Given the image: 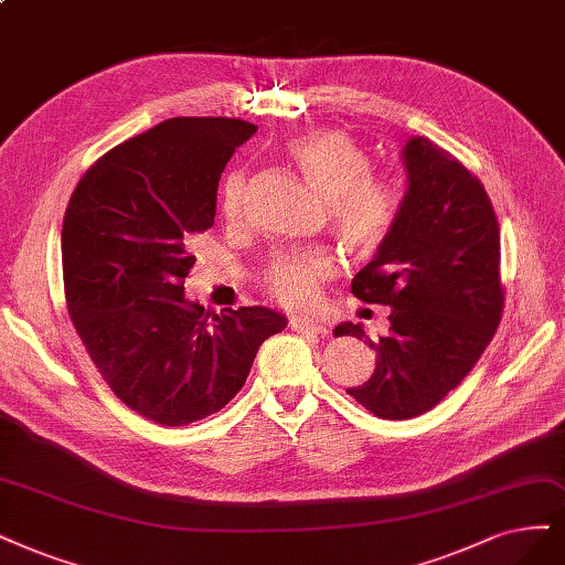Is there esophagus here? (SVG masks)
I'll use <instances>...</instances> for the list:
<instances>
[{
  "instance_id": "1",
  "label": "esophagus",
  "mask_w": 565,
  "mask_h": 565,
  "mask_svg": "<svg viewBox=\"0 0 565 565\" xmlns=\"http://www.w3.org/2000/svg\"><path fill=\"white\" fill-rule=\"evenodd\" d=\"M289 327L295 329V332H301V334H316V337L327 334V327L318 320H310V318H291Z\"/></svg>"
}]
</instances>
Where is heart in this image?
Here are the masks:
<instances>
[{"label": "heart", "instance_id": "heart-1", "mask_svg": "<svg viewBox=\"0 0 565 565\" xmlns=\"http://www.w3.org/2000/svg\"><path fill=\"white\" fill-rule=\"evenodd\" d=\"M289 157L308 184L327 201V215L337 236L369 247L385 238L397 220L399 191L393 180L372 172L369 153L343 130H316L291 140ZM247 174L233 170L222 184L220 207L228 224L245 217ZM334 276V259L324 252H280L264 268V289L282 306H308L318 299L320 285Z\"/></svg>", "mask_w": 565, "mask_h": 565}]
</instances>
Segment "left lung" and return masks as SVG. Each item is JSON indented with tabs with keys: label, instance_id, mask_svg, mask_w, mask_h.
Listing matches in <instances>:
<instances>
[{
	"label": "left lung",
	"instance_id": "left-lung-1",
	"mask_svg": "<svg viewBox=\"0 0 565 565\" xmlns=\"http://www.w3.org/2000/svg\"><path fill=\"white\" fill-rule=\"evenodd\" d=\"M406 196L376 257L353 278L364 303L391 306L379 341L343 322L337 337L366 339L376 369L348 387L374 416L406 420L430 412L472 372L502 318L500 226L489 193L449 151L406 142Z\"/></svg>",
	"mask_w": 565,
	"mask_h": 565
}]
</instances>
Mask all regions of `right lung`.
<instances>
[{
	"mask_svg": "<svg viewBox=\"0 0 565 565\" xmlns=\"http://www.w3.org/2000/svg\"><path fill=\"white\" fill-rule=\"evenodd\" d=\"M255 124L178 116L109 149L76 184L63 220L70 318L97 372L132 412L186 425L243 387L287 318L245 306L205 313L184 299L199 233L215 224L220 178Z\"/></svg>",
	"mask_w": 565,
	"mask_h": 565,
	"instance_id": "add662e5",
	"label": "right lung"
}]
</instances>
